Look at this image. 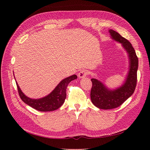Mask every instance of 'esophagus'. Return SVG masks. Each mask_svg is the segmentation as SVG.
Masks as SVG:
<instances>
[{"label":"esophagus","mask_w":150,"mask_h":150,"mask_svg":"<svg viewBox=\"0 0 150 150\" xmlns=\"http://www.w3.org/2000/svg\"><path fill=\"white\" fill-rule=\"evenodd\" d=\"M88 74V72L87 70H85V69H83V70H81L78 74V77L79 78H84V77H86V76H87V74Z\"/></svg>","instance_id":"1"}]
</instances>
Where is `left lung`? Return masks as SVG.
Returning <instances> with one entry per match:
<instances>
[{"instance_id":"8db88e82","label":"left lung","mask_w":150,"mask_h":150,"mask_svg":"<svg viewBox=\"0 0 150 150\" xmlns=\"http://www.w3.org/2000/svg\"><path fill=\"white\" fill-rule=\"evenodd\" d=\"M111 38L122 44L128 54L129 70L125 83L121 87L110 90L101 81L93 78L91 90V99L95 106L102 110H110L121 106L134 91L137 83L138 59L131 44L128 40L112 29L109 30Z\"/></svg>"}]
</instances>
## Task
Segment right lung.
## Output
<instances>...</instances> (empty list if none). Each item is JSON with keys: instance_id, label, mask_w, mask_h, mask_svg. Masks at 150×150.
Listing matches in <instances>:
<instances>
[{"instance_id": "add662e5", "label": "right lung", "mask_w": 150, "mask_h": 150, "mask_svg": "<svg viewBox=\"0 0 150 150\" xmlns=\"http://www.w3.org/2000/svg\"><path fill=\"white\" fill-rule=\"evenodd\" d=\"M76 78L77 76L74 74L64 79L47 96L38 99H31L27 97L22 92L17 82L16 84L19 96L25 104L38 111H52L57 110L64 103L66 98V88L67 86L71 81L74 80Z\"/></svg>"}]
</instances>
